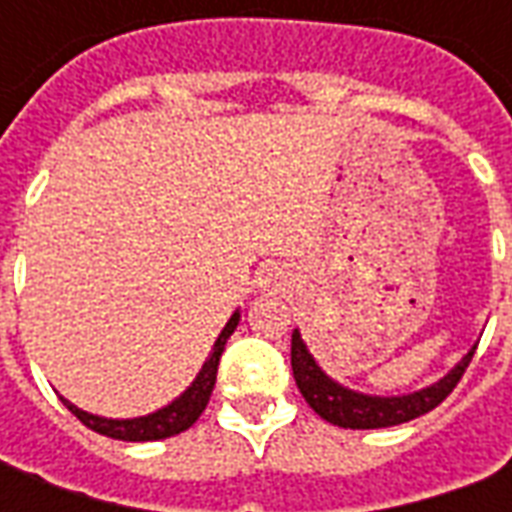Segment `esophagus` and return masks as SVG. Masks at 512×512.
<instances>
[{
  "label": "esophagus",
  "mask_w": 512,
  "mask_h": 512,
  "mask_svg": "<svg viewBox=\"0 0 512 512\" xmlns=\"http://www.w3.org/2000/svg\"><path fill=\"white\" fill-rule=\"evenodd\" d=\"M285 271L279 266H266L260 271V288L263 290H279L285 285Z\"/></svg>",
  "instance_id": "obj_1"
}]
</instances>
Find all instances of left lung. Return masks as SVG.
<instances>
[{
    "mask_svg": "<svg viewBox=\"0 0 512 512\" xmlns=\"http://www.w3.org/2000/svg\"><path fill=\"white\" fill-rule=\"evenodd\" d=\"M474 348L477 345H472L469 354L463 356L461 362L452 367L447 376L439 378L436 384L408 392V395L389 397L365 395V392L348 389L340 381H334L332 376H326L323 367L310 354L307 343L301 340L299 329H293V340H290V365H293V378H296L299 392L318 417L332 422V425H340V428L373 430L392 428V425H400V422H408V419H417L433 411L461 381L466 367L472 362Z\"/></svg>",
    "mask_w": 512,
    "mask_h": 512,
    "instance_id": "1",
    "label": "left lung"
}]
</instances>
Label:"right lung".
<instances>
[{"label": "right lung", "instance_id": "right-lung-1", "mask_svg": "<svg viewBox=\"0 0 512 512\" xmlns=\"http://www.w3.org/2000/svg\"><path fill=\"white\" fill-rule=\"evenodd\" d=\"M241 321V312L235 310L230 315V321L224 323L222 334L216 337L213 343L211 354L205 359V365L197 373V378L191 381V386H186V392L180 397H175L169 406L158 408L153 414H145V417H134V419H109V417H98V414H90V411H82L79 406H73L71 400L60 397L65 408L71 411L73 417H79L90 430L101 433V436H109V439H120V441H158V439H169V436H178L183 430H189L200 414L208 406L211 400L213 384H216V370H219V359L224 354V345L230 340V334L235 332V326Z\"/></svg>", "mask_w": 512, "mask_h": 512}]
</instances>
